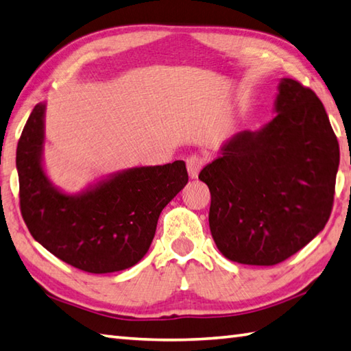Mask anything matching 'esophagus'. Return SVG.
I'll list each match as a JSON object with an SVG mask.
<instances>
[{"label": "esophagus", "mask_w": 351, "mask_h": 351, "mask_svg": "<svg viewBox=\"0 0 351 351\" xmlns=\"http://www.w3.org/2000/svg\"><path fill=\"white\" fill-rule=\"evenodd\" d=\"M185 164H187L189 175L191 178H196L197 173H199V170H201L202 166H204V160H202V156L193 154V155H190L187 158V161H185Z\"/></svg>", "instance_id": "34e87169"}]
</instances>
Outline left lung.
I'll return each mask as SVG.
<instances>
[{
  "label": "left lung",
  "mask_w": 351,
  "mask_h": 351,
  "mask_svg": "<svg viewBox=\"0 0 351 351\" xmlns=\"http://www.w3.org/2000/svg\"><path fill=\"white\" fill-rule=\"evenodd\" d=\"M277 115L237 134L199 180L211 193L210 230L232 262H285L324 228L333 208L339 144L318 95L283 79Z\"/></svg>",
  "instance_id": "8db88e82"
}]
</instances>
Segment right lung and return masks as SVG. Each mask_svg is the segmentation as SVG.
<instances>
[{
  "label": "right lung",
  "mask_w": 351,
  "mask_h": 351,
  "mask_svg": "<svg viewBox=\"0 0 351 351\" xmlns=\"http://www.w3.org/2000/svg\"><path fill=\"white\" fill-rule=\"evenodd\" d=\"M44 109L27 120L16 149L19 208L34 240L89 274L128 269L152 243L162 208L189 182L184 161L135 167L80 196L60 193L44 175Z\"/></svg>",
  "instance_id": "right-lung-1"
}]
</instances>
